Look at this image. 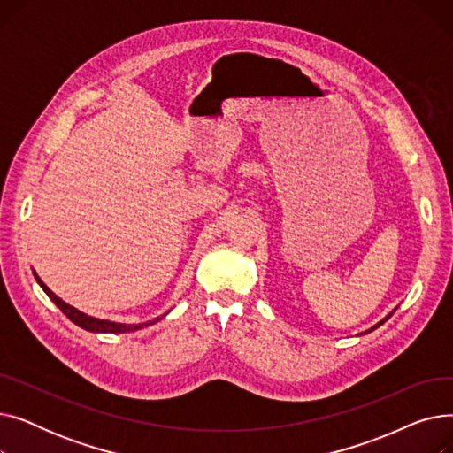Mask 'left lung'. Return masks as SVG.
<instances>
[{
  "label": "left lung",
  "mask_w": 453,
  "mask_h": 453,
  "mask_svg": "<svg viewBox=\"0 0 453 453\" xmlns=\"http://www.w3.org/2000/svg\"><path fill=\"white\" fill-rule=\"evenodd\" d=\"M395 311H396V308H395ZM395 311H393V312H389V314H388V316H386V318H384V319H382V321H378V323H376V325H374V326H371V328H369V330H365V332H362V334H369V332H372V330H374V328H378V326H380V325H384V323H386V321H388V319H389V318H391V316H393V314H395Z\"/></svg>",
  "instance_id": "left-lung-1"
}]
</instances>
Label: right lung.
<instances>
[{
    "mask_svg": "<svg viewBox=\"0 0 453 453\" xmlns=\"http://www.w3.org/2000/svg\"><path fill=\"white\" fill-rule=\"evenodd\" d=\"M33 273H35L36 282L42 287V290L47 294V297H50V299L60 308L62 314H64L69 321H73L75 325H79L81 328L89 330V332H110V334H123V332H135V330H139V328H145V326H150V325L157 323L159 319H163L166 314L171 312V311L165 312L163 316H157V318H154V319H150V321H145V323H117V321H110V319H99V318L88 316V314L77 311L75 306H71V304H67L65 301H62L58 296H55L50 288L45 287V284L42 282V279L36 275V272H33Z\"/></svg>",
    "mask_w": 453,
    "mask_h": 453,
    "instance_id": "add662e5",
    "label": "right lung"
}]
</instances>
